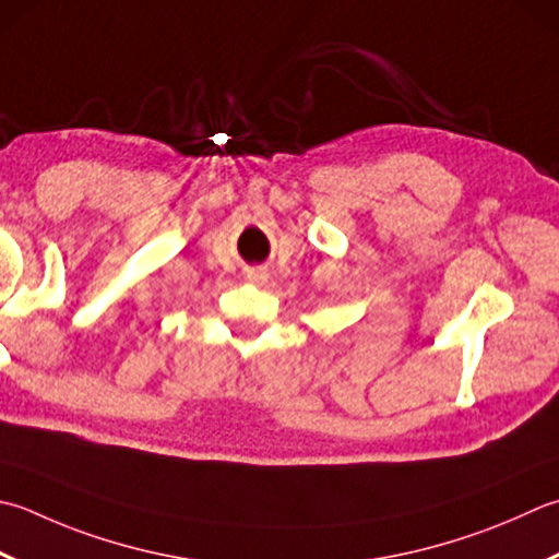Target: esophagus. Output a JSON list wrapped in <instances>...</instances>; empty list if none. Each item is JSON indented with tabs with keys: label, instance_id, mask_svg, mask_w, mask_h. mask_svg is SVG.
Masks as SVG:
<instances>
[{
	"label": "esophagus",
	"instance_id": "34e87169",
	"mask_svg": "<svg viewBox=\"0 0 559 559\" xmlns=\"http://www.w3.org/2000/svg\"><path fill=\"white\" fill-rule=\"evenodd\" d=\"M247 281L249 283H264L266 281V273L261 271V269H251V271H247Z\"/></svg>",
	"mask_w": 559,
	"mask_h": 559
}]
</instances>
